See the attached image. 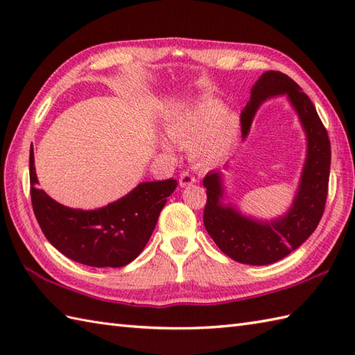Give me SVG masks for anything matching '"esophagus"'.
Returning <instances> with one entry per match:
<instances>
[{"label":"esophagus","instance_id":"esophagus-1","mask_svg":"<svg viewBox=\"0 0 355 355\" xmlns=\"http://www.w3.org/2000/svg\"><path fill=\"white\" fill-rule=\"evenodd\" d=\"M195 182H197V178H195L191 172H182L180 173V186L182 187H186V186H191Z\"/></svg>","mask_w":355,"mask_h":355}]
</instances>
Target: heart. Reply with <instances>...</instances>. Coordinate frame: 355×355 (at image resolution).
<instances>
[{
  "mask_svg": "<svg viewBox=\"0 0 355 355\" xmlns=\"http://www.w3.org/2000/svg\"><path fill=\"white\" fill-rule=\"evenodd\" d=\"M164 130L182 146H191L193 160L200 164H215L225 157L236 134V119L225 112L221 103L205 101L180 108L166 119ZM164 150H171L162 141Z\"/></svg>",
  "mask_w": 355,
  "mask_h": 355,
  "instance_id": "1",
  "label": "heart"
}]
</instances>
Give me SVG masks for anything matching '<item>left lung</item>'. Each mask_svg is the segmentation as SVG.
Wrapping results in <instances>:
<instances>
[{
	"label": "left lung",
	"instance_id": "left-lung-1",
	"mask_svg": "<svg viewBox=\"0 0 355 355\" xmlns=\"http://www.w3.org/2000/svg\"><path fill=\"white\" fill-rule=\"evenodd\" d=\"M277 94L288 97L308 140L302 177L288 214L268 223L252 220L241 215L232 205H223L220 172H209L202 180L207 193L202 221L207 233L224 254L248 266L273 263L302 245L318 227L327 205L331 166L329 137L311 99L291 78L270 70L258 79L252 88L250 102H247L241 112L243 137L248 134L259 105Z\"/></svg>",
	"mask_w": 355,
	"mask_h": 355
}]
</instances>
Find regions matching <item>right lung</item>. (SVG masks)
<instances>
[{"label": "right lung", "mask_w": 355, "mask_h": 355, "mask_svg": "<svg viewBox=\"0 0 355 355\" xmlns=\"http://www.w3.org/2000/svg\"><path fill=\"white\" fill-rule=\"evenodd\" d=\"M28 166L33 212L45 238L67 258L97 268L123 267L137 258L177 187L172 178L140 183L105 207L70 209L37 189L33 148H30Z\"/></svg>", "instance_id": "add662e5"}]
</instances>
